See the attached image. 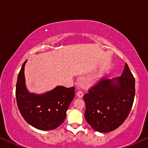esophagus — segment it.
I'll return each mask as SVG.
<instances>
[{"instance_id": "1", "label": "esophagus", "mask_w": 148, "mask_h": 148, "mask_svg": "<svg viewBox=\"0 0 148 148\" xmlns=\"http://www.w3.org/2000/svg\"><path fill=\"white\" fill-rule=\"evenodd\" d=\"M77 96L79 98H82L84 96V94H83L82 91H78L77 93Z\"/></svg>"}]
</instances>
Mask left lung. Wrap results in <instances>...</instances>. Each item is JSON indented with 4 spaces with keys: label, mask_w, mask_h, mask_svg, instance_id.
Instances as JSON below:
<instances>
[{
    "label": "left lung",
    "mask_w": 148,
    "mask_h": 148,
    "mask_svg": "<svg viewBox=\"0 0 148 148\" xmlns=\"http://www.w3.org/2000/svg\"><path fill=\"white\" fill-rule=\"evenodd\" d=\"M135 93L134 77L126 63L121 77H103L84 95L86 121L98 132L115 130L128 116Z\"/></svg>",
    "instance_id": "8db88e82"
}]
</instances>
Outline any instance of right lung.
<instances>
[{
  "mask_svg": "<svg viewBox=\"0 0 148 148\" xmlns=\"http://www.w3.org/2000/svg\"><path fill=\"white\" fill-rule=\"evenodd\" d=\"M25 60L18 74L16 100L18 108L27 123L40 130H52L59 127L66 116V110L75 97V87L57 86L44 94L28 92L25 84Z\"/></svg>",
  "mask_w": 148,
  "mask_h": 148,
  "instance_id": "add662e5",
  "label": "right lung"
}]
</instances>
